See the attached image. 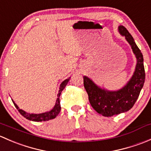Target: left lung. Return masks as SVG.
I'll use <instances>...</instances> for the list:
<instances>
[{
  "label": "left lung",
  "instance_id": "obj_1",
  "mask_svg": "<svg viewBox=\"0 0 151 151\" xmlns=\"http://www.w3.org/2000/svg\"><path fill=\"white\" fill-rule=\"evenodd\" d=\"M121 35L130 44L137 58L136 68L130 81L122 89L118 91H107L101 89L89 78L83 77L85 89L92 107L103 116L111 117L129 111L132 108L139 97L145 80L143 55L137 46L133 37L123 25L118 27Z\"/></svg>",
  "mask_w": 151,
  "mask_h": 151
}]
</instances>
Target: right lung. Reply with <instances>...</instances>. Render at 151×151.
I'll return each mask as SVG.
<instances>
[{
    "label": "right lung",
    "instance_id": "obj_1",
    "mask_svg": "<svg viewBox=\"0 0 151 151\" xmlns=\"http://www.w3.org/2000/svg\"><path fill=\"white\" fill-rule=\"evenodd\" d=\"M69 80L70 78L66 79V80H64V81L60 84V88H59L60 90H59V93L58 94V99L57 100H56L55 105L54 108H53L51 111H50V112H45V113H42V114H29V113H27V112H25V111L19 109L17 105L13 101L15 107L18 109L19 113H20L22 116L25 117L26 119L30 120V121H37V122H39V121H49V120L54 119V118H56V116L58 115L59 112H60V109H61V107H60V99H59V97H60L62 91L64 89V88L66 87L67 83H68Z\"/></svg>",
    "mask_w": 151,
    "mask_h": 151
}]
</instances>
